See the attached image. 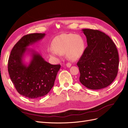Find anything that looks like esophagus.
<instances>
[{
  "instance_id": "1",
  "label": "esophagus",
  "mask_w": 128,
  "mask_h": 128,
  "mask_svg": "<svg viewBox=\"0 0 128 128\" xmlns=\"http://www.w3.org/2000/svg\"><path fill=\"white\" fill-rule=\"evenodd\" d=\"M66 66H67V67H68V68H70V67H71L72 64H71L70 63L68 62V63L66 64Z\"/></svg>"
}]
</instances>
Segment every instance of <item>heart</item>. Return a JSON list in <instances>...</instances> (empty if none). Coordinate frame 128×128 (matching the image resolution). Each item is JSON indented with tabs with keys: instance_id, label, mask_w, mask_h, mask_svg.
<instances>
[{
	"instance_id": "b5f03b06",
	"label": "heart",
	"mask_w": 128,
	"mask_h": 128,
	"mask_svg": "<svg viewBox=\"0 0 128 128\" xmlns=\"http://www.w3.org/2000/svg\"><path fill=\"white\" fill-rule=\"evenodd\" d=\"M51 47L52 49L48 50L51 56L56 57L58 54H63L65 53L68 59L76 60L83 54L85 43L83 38L78 34H64L54 38Z\"/></svg>"
}]
</instances>
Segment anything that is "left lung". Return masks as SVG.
Wrapping results in <instances>:
<instances>
[{
    "label": "left lung",
    "instance_id": "8db88e82",
    "mask_svg": "<svg viewBox=\"0 0 128 128\" xmlns=\"http://www.w3.org/2000/svg\"><path fill=\"white\" fill-rule=\"evenodd\" d=\"M82 30L86 37L88 46L77 63L80 82L91 90L106 88L118 75L119 58L117 48L111 38L100 31Z\"/></svg>",
    "mask_w": 128,
    "mask_h": 128
}]
</instances>
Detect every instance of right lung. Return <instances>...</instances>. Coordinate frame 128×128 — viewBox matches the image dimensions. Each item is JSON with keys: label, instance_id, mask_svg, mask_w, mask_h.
I'll return each mask as SVG.
<instances>
[{"label": "right lung", "instance_id": "right-lung-1", "mask_svg": "<svg viewBox=\"0 0 128 128\" xmlns=\"http://www.w3.org/2000/svg\"><path fill=\"white\" fill-rule=\"evenodd\" d=\"M45 34L34 33L23 36L12 50L8 63L10 78L17 91L30 99H38L47 94L54 86L61 67L46 61L39 53L28 46L44 38ZM26 53L32 56L28 65L22 59Z\"/></svg>", "mask_w": 128, "mask_h": 128}]
</instances>
